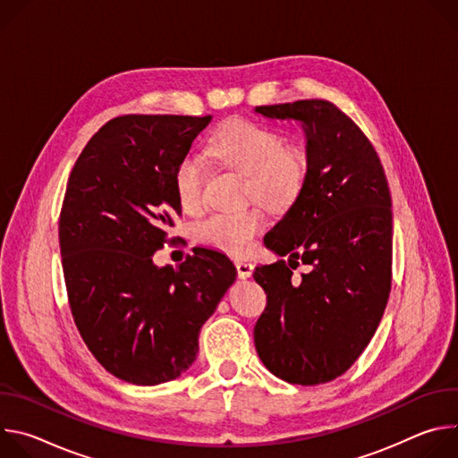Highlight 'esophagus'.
Masks as SVG:
<instances>
[{
  "instance_id": "esophagus-1",
  "label": "esophagus",
  "mask_w": 458,
  "mask_h": 458,
  "mask_svg": "<svg viewBox=\"0 0 458 458\" xmlns=\"http://www.w3.org/2000/svg\"><path fill=\"white\" fill-rule=\"evenodd\" d=\"M235 268H237L239 279H248V277H251V274H253V265L246 263V260H237Z\"/></svg>"
}]
</instances>
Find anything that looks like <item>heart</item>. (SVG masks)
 Returning a JSON list of instances; mask_svg holds the SVG:
<instances>
[{"label": "heart", "mask_w": 458, "mask_h": 458, "mask_svg": "<svg viewBox=\"0 0 458 458\" xmlns=\"http://www.w3.org/2000/svg\"><path fill=\"white\" fill-rule=\"evenodd\" d=\"M208 154L221 165L244 177V198L255 199L272 210L293 205L308 177V157L277 130L250 119H230L208 143ZM207 166L193 154H186L174 170V190L186 212L203 203ZM265 226V214L259 207L239 212H216L199 219L193 237L199 242L242 255L250 251L255 235Z\"/></svg>", "instance_id": "obj_1"}]
</instances>
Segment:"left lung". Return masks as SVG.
Returning <instances> with one entry per match:
<instances>
[{
  "mask_svg": "<svg viewBox=\"0 0 458 458\" xmlns=\"http://www.w3.org/2000/svg\"><path fill=\"white\" fill-rule=\"evenodd\" d=\"M297 119L308 138V177L265 244L281 257L257 267L267 308L253 328L255 350L279 378L313 386L343 375L369 344L391 290V195L380 159L337 105L301 99L257 106ZM301 258L310 270H293Z\"/></svg>",
  "mask_w": 458,
  "mask_h": 458,
  "instance_id": "8db88e82",
  "label": "left lung"
}]
</instances>
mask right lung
Masks as SVG:
<instances>
[{
  "instance_id": "add662e5",
  "label": "right lung",
  "mask_w": 458,
  "mask_h": 458,
  "mask_svg": "<svg viewBox=\"0 0 458 458\" xmlns=\"http://www.w3.org/2000/svg\"><path fill=\"white\" fill-rule=\"evenodd\" d=\"M212 115L128 114L80 154L59 214V248L78 330L114 377L154 386L190 368L199 330L235 281L226 255L198 248L177 268L152 255L181 216L174 170Z\"/></svg>"
}]
</instances>
